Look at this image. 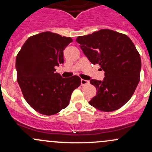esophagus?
<instances>
[{"instance_id":"1","label":"esophagus","mask_w":152,"mask_h":152,"mask_svg":"<svg viewBox=\"0 0 152 152\" xmlns=\"http://www.w3.org/2000/svg\"><path fill=\"white\" fill-rule=\"evenodd\" d=\"M89 83V81H87V80H84V79H81V86H84V85L88 84Z\"/></svg>"}]
</instances>
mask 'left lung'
Instances as JSON below:
<instances>
[{
	"label": "left lung",
	"mask_w": 152,
	"mask_h": 152,
	"mask_svg": "<svg viewBox=\"0 0 152 152\" xmlns=\"http://www.w3.org/2000/svg\"><path fill=\"white\" fill-rule=\"evenodd\" d=\"M76 42L93 64L104 71L103 81L91 79L97 90L88 102L103 111H113L124 105L139 82L142 63L139 53L126 35L109 29L78 36Z\"/></svg>",
	"instance_id": "1"
}]
</instances>
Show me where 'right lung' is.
I'll use <instances>...</instances> for the list:
<instances>
[{
    "mask_svg": "<svg viewBox=\"0 0 152 152\" xmlns=\"http://www.w3.org/2000/svg\"><path fill=\"white\" fill-rule=\"evenodd\" d=\"M72 38L51 32L29 37L15 60L17 81L28 104L41 114L53 115L69 105L81 84L78 76L61 77L55 68L64 63V50Z\"/></svg>",
    "mask_w": 152,
    "mask_h": 152,
    "instance_id": "1",
    "label": "right lung"
}]
</instances>
